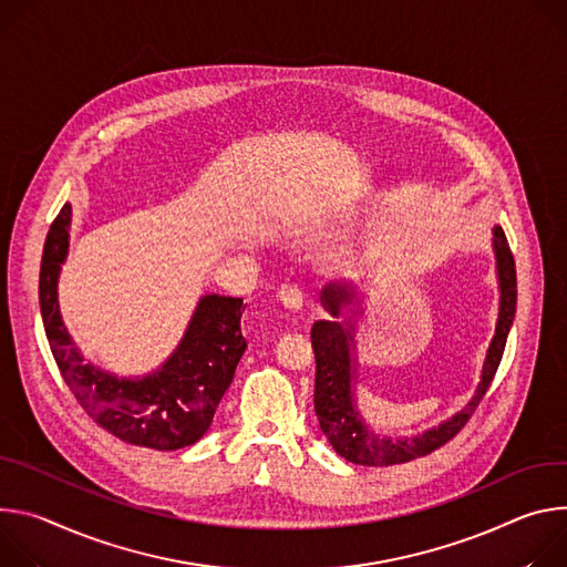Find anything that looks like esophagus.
Returning a JSON list of instances; mask_svg holds the SVG:
<instances>
[{"instance_id":"1","label":"esophagus","mask_w":567,"mask_h":567,"mask_svg":"<svg viewBox=\"0 0 567 567\" xmlns=\"http://www.w3.org/2000/svg\"><path fill=\"white\" fill-rule=\"evenodd\" d=\"M277 297H279V301L284 303V308H288V310H292V312H299L301 306H303V295H301V290L295 288V286H284Z\"/></svg>"}]
</instances>
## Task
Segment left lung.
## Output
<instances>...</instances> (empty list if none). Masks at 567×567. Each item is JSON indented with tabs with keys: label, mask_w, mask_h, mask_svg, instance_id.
<instances>
[{
	"label": "left lung",
	"mask_w": 567,
	"mask_h": 567,
	"mask_svg": "<svg viewBox=\"0 0 567 567\" xmlns=\"http://www.w3.org/2000/svg\"><path fill=\"white\" fill-rule=\"evenodd\" d=\"M493 251H495V268L499 281V310H497V324L495 336L488 344L482 375L473 399L449 421L427 427L421 434L392 439L375 434L362 421L353 385H355V358H353V324L349 322H331L320 320L312 324L310 342L316 351V414L320 427L329 444L336 449L340 457L360 466H392L405 464L410 460L430 455L432 451L442 449L446 442L466 425L475 408L480 405L482 396L486 394L497 364L505 353L507 336L512 331L516 318V264L509 249L507 236L502 227H493ZM322 303L333 318H340L342 308L349 303H358L355 288L347 284H329L322 290Z\"/></svg>",
	"instance_id": "8db88e82"
}]
</instances>
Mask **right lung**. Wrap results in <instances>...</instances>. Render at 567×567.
Masks as SVG:
<instances>
[{
    "label": "right lung",
    "instance_id": "obj_1",
    "mask_svg": "<svg viewBox=\"0 0 567 567\" xmlns=\"http://www.w3.org/2000/svg\"><path fill=\"white\" fill-rule=\"evenodd\" d=\"M72 205L49 227L40 266V312L62 379L81 408L121 442L153 451L196 444L209 430L247 349L240 333L243 299L205 295L166 362L137 379H118L83 362L58 308V275L68 259Z\"/></svg>",
    "mask_w": 567,
    "mask_h": 567
}]
</instances>
